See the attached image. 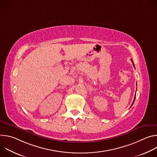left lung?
Listing matches in <instances>:
<instances>
[{
    "mask_svg": "<svg viewBox=\"0 0 157 157\" xmlns=\"http://www.w3.org/2000/svg\"><path fill=\"white\" fill-rule=\"evenodd\" d=\"M131 61H132V62L133 63V66H134V68H135V66H134V64H133V60H132V59H131ZM135 99H136V96H135V98H134V99H133V103H132V105H133V102H134V101H135ZM131 105V106H132Z\"/></svg>",
    "mask_w": 157,
    "mask_h": 157,
    "instance_id": "1",
    "label": "left lung"
}]
</instances>
